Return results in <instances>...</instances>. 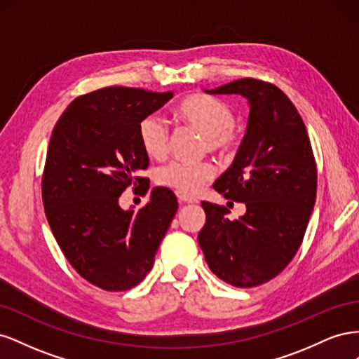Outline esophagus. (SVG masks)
Listing matches in <instances>:
<instances>
[{
  "label": "esophagus",
  "mask_w": 359,
  "mask_h": 359,
  "mask_svg": "<svg viewBox=\"0 0 359 359\" xmlns=\"http://www.w3.org/2000/svg\"><path fill=\"white\" fill-rule=\"evenodd\" d=\"M178 202H180L181 205H187V203H198V201H196V199H193V198H186V196H178Z\"/></svg>",
  "instance_id": "esophagus-1"
}]
</instances>
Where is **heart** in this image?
<instances>
[{
	"label": "heart",
	"instance_id": "heart-1",
	"mask_svg": "<svg viewBox=\"0 0 359 359\" xmlns=\"http://www.w3.org/2000/svg\"><path fill=\"white\" fill-rule=\"evenodd\" d=\"M177 115L184 124L196 130L205 139V147L211 153L227 157L238 145L235 112L219 99L211 95L193 94L177 106ZM137 139L147 157L163 160L168 154L169 133L158 115H147L137 126ZM214 169L208 163H170L157 172L161 187L175 191L180 196H194L203 184L211 180Z\"/></svg>",
	"mask_w": 359,
	"mask_h": 359
}]
</instances>
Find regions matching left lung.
Listing matches in <instances>:
<instances>
[{"label": "left lung", "instance_id": "obj_1", "mask_svg": "<svg viewBox=\"0 0 359 359\" xmlns=\"http://www.w3.org/2000/svg\"><path fill=\"white\" fill-rule=\"evenodd\" d=\"M208 94H240L250 114L231 168L214 189L245 203L229 210L202 202L206 222L198 241L210 269L235 287H255L278 276L298 252L316 202L318 173L313 149L297 107L276 85L238 79Z\"/></svg>", "mask_w": 359, "mask_h": 359}]
</instances>
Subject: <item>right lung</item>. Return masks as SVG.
Wrapping results in <instances>:
<instances>
[{
	"mask_svg": "<svg viewBox=\"0 0 359 359\" xmlns=\"http://www.w3.org/2000/svg\"><path fill=\"white\" fill-rule=\"evenodd\" d=\"M173 93L109 86L74 99L53 128L41 194L50 231L70 265L91 285L128 290L145 278L178 210L169 189L154 187L137 212L123 210L121 193L133 186L149 158L139 145L140 119Z\"/></svg>",
	"mask_w": 359,
	"mask_h": 359,
	"instance_id": "right-lung-1",
	"label": "right lung"
}]
</instances>
